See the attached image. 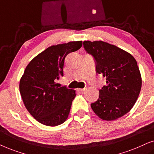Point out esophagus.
I'll return each instance as SVG.
<instances>
[{"mask_svg":"<svg viewBox=\"0 0 154 154\" xmlns=\"http://www.w3.org/2000/svg\"><path fill=\"white\" fill-rule=\"evenodd\" d=\"M85 90V88H78V90H79V91H81V92L84 91Z\"/></svg>","mask_w":154,"mask_h":154,"instance_id":"1","label":"esophagus"}]
</instances>
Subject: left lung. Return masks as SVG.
<instances>
[{
    "label": "left lung",
    "mask_w": 154,
    "mask_h": 154,
    "mask_svg": "<svg viewBox=\"0 0 154 154\" xmlns=\"http://www.w3.org/2000/svg\"><path fill=\"white\" fill-rule=\"evenodd\" d=\"M83 47L93 57L96 73L106 77V85L100 90L92 109L104 121L122 117L133 107L142 88L137 61L128 52L106 42L85 41Z\"/></svg>",
    "instance_id": "obj_1"
}]
</instances>
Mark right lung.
Instances as JSON below:
<instances>
[{"instance_id": "right-lung-1", "label": "right lung", "mask_w": 154, "mask_h": 154, "mask_svg": "<svg viewBox=\"0 0 154 154\" xmlns=\"http://www.w3.org/2000/svg\"><path fill=\"white\" fill-rule=\"evenodd\" d=\"M82 41L52 45L38 54L25 69L20 82V91L27 110L45 125L57 126L69 116L75 90L60 87L55 81L64 75V60L77 51Z\"/></svg>"}]
</instances>
